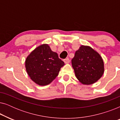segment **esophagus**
<instances>
[{"mask_svg": "<svg viewBox=\"0 0 120 120\" xmlns=\"http://www.w3.org/2000/svg\"><path fill=\"white\" fill-rule=\"evenodd\" d=\"M63 61H64V62L65 64H67V63H69L70 60H69V59L68 58H67L64 59V60H63Z\"/></svg>", "mask_w": 120, "mask_h": 120, "instance_id": "34e87169", "label": "esophagus"}]
</instances>
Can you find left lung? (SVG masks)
Wrapping results in <instances>:
<instances>
[{
    "mask_svg": "<svg viewBox=\"0 0 120 120\" xmlns=\"http://www.w3.org/2000/svg\"><path fill=\"white\" fill-rule=\"evenodd\" d=\"M76 78L82 83L91 85L104 73V63L99 54L89 46H81L71 60Z\"/></svg>",
    "mask_w": 120,
    "mask_h": 120,
    "instance_id": "1",
    "label": "left lung"
}]
</instances>
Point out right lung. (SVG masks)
<instances>
[{
	"label": "right lung",
	"mask_w": 120,
	"mask_h": 120,
	"mask_svg": "<svg viewBox=\"0 0 120 120\" xmlns=\"http://www.w3.org/2000/svg\"><path fill=\"white\" fill-rule=\"evenodd\" d=\"M26 68L31 79L41 86L50 83L58 75L64 65L58 54L47 44L36 48L26 60Z\"/></svg>",
	"instance_id": "obj_1"
}]
</instances>
